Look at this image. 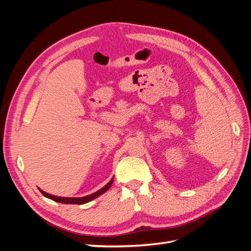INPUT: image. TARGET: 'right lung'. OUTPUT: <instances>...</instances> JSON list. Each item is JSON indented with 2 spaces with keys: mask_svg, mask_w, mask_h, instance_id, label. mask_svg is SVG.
<instances>
[{
  "mask_svg": "<svg viewBox=\"0 0 251 251\" xmlns=\"http://www.w3.org/2000/svg\"><path fill=\"white\" fill-rule=\"evenodd\" d=\"M113 179H114V177L109 181V183L105 184L102 188L100 189V191H97V192H95L93 194L85 196V197H79V198H67V197H58V196L50 195V194H48L46 192H44V191H42L41 188H39V189H40V192L43 194V196L46 197V198L51 199V200L55 201V202H58V203H64V204H85V203H88L90 201L94 200L95 198H97L98 196H100L103 193L107 192L108 189L111 187L112 183H113Z\"/></svg>",
  "mask_w": 251,
  "mask_h": 251,
  "instance_id": "right-lung-1",
  "label": "right lung"
}]
</instances>
